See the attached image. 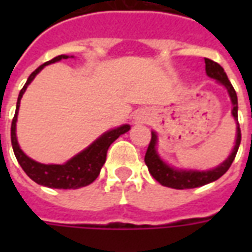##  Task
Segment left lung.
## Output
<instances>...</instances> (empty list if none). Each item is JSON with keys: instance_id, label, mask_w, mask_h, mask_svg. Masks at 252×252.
I'll use <instances>...</instances> for the list:
<instances>
[{"instance_id": "obj_1", "label": "left lung", "mask_w": 252, "mask_h": 252, "mask_svg": "<svg viewBox=\"0 0 252 252\" xmlns=\"http://www.w3.org/2000/svg\"><path fill=\"white\" fill-rule=\"evenodd\" d=\"M205 71L208 74V77L216 79V81L222 83L227 88L229 97H231V101H232L233 104L232 115L235 117V120H238V95H236L235 89H233V86L229 82L224 68L219 63L213 62L211 59H206L205 58ZM236 124H238V136H236V143H235L232 154L219 167L209 170V171H191V170L190 171H184V170H175L167 166L162 159L159 158L158 154H157V150H155L157 135H155V132H151V140H150L147 153H146V157H144V162L147 164L150 174L153 175L160 185L173 188V189H193V188L204 186L206 184H211L213 181L219 180L231 167L233 159L236 157V153H238L239 146H240L242 133H240L239 123H236Z\"/></svg>"}]
</instances>
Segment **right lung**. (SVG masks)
I'll return each instance as SVG.
<instances>
[{"mask_svg": "<svg viewBox=\"0 0 252 252\" xmlns=\"http://www.w3.org/2000/svg\"><path fill=\"white\" fill-rule=\"evenodd\" d=\"M67 55H59L48 61L40 67H37L35 71L32 72L30 78L27 79L24 88L20 90L19 98H17V106H16V113H14L13 120H12V128H10V139H12V147H13L16 159L25 171V174L30 177L31 180L35 181L39 185L52 188V189H78L83 186L90 185L93 181L99 175L101 167L104 166L106 160V153L112 143L115 142L117 137L129 131V126H121L116 129L106 132L102 136L98 137L95 142L89 146L82 153L75 155L74 158L70 159L64 164H41L35 160L28 158L21 148L19 147V143L16 139V121H17V112H19L20 99L24 94L27 86L32 82L37 72L47 64L55 63L61 59H67Z\"/></svg>", "mask_w": 252, "mask_h": 252, "instance_id": "add662e5", "label": "right lung"}]
</instances>
